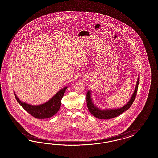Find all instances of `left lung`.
<instances>
[{"mask_svg":"<svg viewBox=\"0 0 158 158\" xmlns=\"http://www.w3.org/2000/svg\"><path fill=\"white\" fill-rule=\"evenodd\" d=\"M139 81V75L136 86L135 87V90H134V92L131 97L130 100L123 107L117 108V109L102 110L101 108H99L94 104V102L93 101V100L91 98V90H89L87 92V95H86L87 106L88 110L94 117H96L98 119H110L114 118L119 116L120 114H122V113H123L126 110H129V108L131 106V105H132L133 102H134L135 96L137 95Z\"/></svg>","mask_w":158,"mask_h":158,"instance_id":"left-lung-1","label":"left lung"}]
</instances>
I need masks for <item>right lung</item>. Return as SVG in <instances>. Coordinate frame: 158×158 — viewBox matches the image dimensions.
I'll return each instance as SVG.
<instances>
[{
    "label": "right lung",
    "mask_w": 158,
    "mask_h": 158,
    "mask_svg": "<svg viewBox=\"0 0 158 158\" xmlns=\"http://www.w3.org/2000/svg\"><path fill=\"white\" fill-rule=\"evenodd\" d=\"M67 86L59 90L56 94L45 103L40 105H31L23 102L15 94V97L17 102L30 115L36 119H47L52 117L57 113L61 105V99L67 89Z\"/></svg>",
    "instance_id": "right-lung-1"
}]
</instances>
